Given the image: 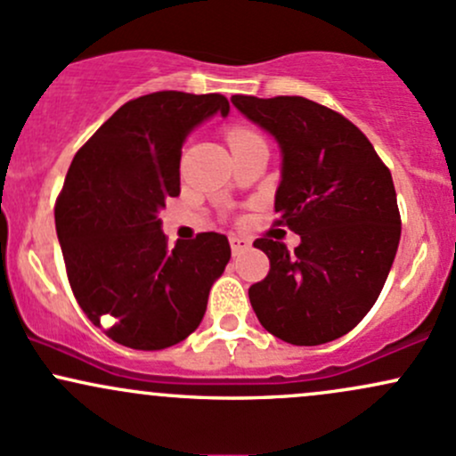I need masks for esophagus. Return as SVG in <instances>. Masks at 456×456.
<instances>
[{"label": "esophagus", "mask_w": 456, "mask_h": 456, "mask_svg": "<svg viewBox=\"0 0 456 456\" xmlns=\"http://www.w3.org/2000/svg\"><path fill=\"white\" fill-rule=\"evenodd\" d=\"M229 244H232L233 253H240V251H244V248L251 247V240L242 238V236H229Z\"/></svg>", "instance_id": "obj_1"}]
</instances>
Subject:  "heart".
<instances>
[{"label":"heart","mask_w":456,"mask_h":456,"mask_svg":"<svg viewBox=\"0 0 456 456\" xmlns=\"http://www.w3.org/2000/svg\"><path fill=\"white\" fill-rule=\"evenodd\" d=\"M253 136H257V134L251 132V129L233 127L232 132L227 134V140H229V144H238V142H242V140H248V138H253Z\"/></svg>","instance_id":"heart-1"}]
</instances>
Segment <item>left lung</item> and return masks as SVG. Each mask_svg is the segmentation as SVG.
Wrapping results in <instances>:
<instances>
[{
  "label": "left lung",
  "instance_id": "1",
  "mask_svg": "<svg viewBox=\"0 0 456 456\" xmlns=\"http://www.w3.org/2000/svg\"><path fill=\"white\" fill-rule=\"evenodd\" d=\"M232 103L274 138L281 182L274 212L301 244L259 238L266 279L248 288L253 312L294 346L333 342L357 327L381 294L400 242L392 173L348 118L305 97Z\"/></svg>",
  "mask_w": 456,
  "mask_h": 456
}]
</instances>
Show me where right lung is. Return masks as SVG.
<instances>
[{"label": "right lung", "mask_w": 456, "mask_h": 456, "mask_svg": "<svg viewBox=\"0 0 456 456\" xmlns=\"http://www.w3.org/2000/svg\"><path fill=\"white\" fill-rule=\"evenodd\" d=\"M223 94L177 90L121 106L79 149L56 203V232L79 307L108 338L162 350L201 324L209 289L232 257L227 236L199 233L168 248L159 212L179 194L182 147ZM105 329V328H103Z\"/></svg>", "instance_id": "right-lung-1"}]
</instances>
